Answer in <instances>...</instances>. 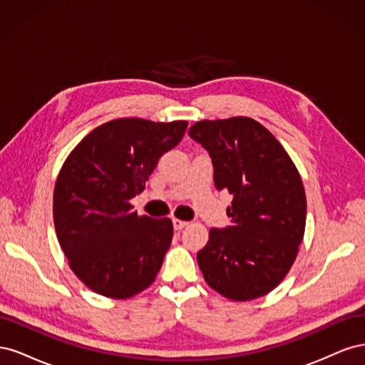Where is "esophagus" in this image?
<instances>
[{
  "label": "esophagus",
  "instance_id": "34e87169",
  "mask_svg": "<svg viewBox=\"0 0 365 365\" xmlns=\"http://www.w3.org/2000/svg\"><path fill=\"white\" fill-rule=\"evenodd\" d=\"M172 222H173L175 230H182L184 227L189 225V222H185V220H181V219H176V217L172 219Z\"/></svg>",
  "mask_w": 365,
  "mask_h": 365
}]
</instances>
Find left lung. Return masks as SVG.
I'll use <instances>...</instances> for the list:
<instances>
[{
  "mask_svg": "<svg viewBox=\"0 0 365 365\" xmlns=\"http://www.w3.org/2000/svg\"><path fill=\"white\" fill-rule=\"evenodd\" d=\"M189 135L208 150L217 190L233 195L231 225L212 228L197 264L233 302L267 295L289 272L306 227V193L288 152L250 117L202 120Z\"/></svg>",
  "mask_w": 365,
  "mask_h": 365,
  "instance_id": "1",
  "label": "left lung"
}]
</instances>
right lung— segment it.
<instances>
[{
    "label": "right lung",
    "mask_w": 365,
    "mask_h": 365,
    "mask_svg": "<svg viewBox=\"0 0 365 365\" xmlns=\"http://www.w3.org/2000/svg\"><path fill=\"white\" fill-rule=\"evenodd\" d=\"M187 125L135 117L106 121L62 164L53 195L54 228L70 268L96 294L125 300L155 280L172 244V220L138 216L130 200L145 190Z\"/></svg>",
    "instance_id": "1"
}]
</instances>
